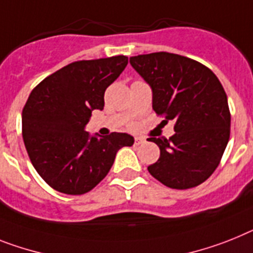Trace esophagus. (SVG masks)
Masks as SVG:
<instances>
[{
	"label": "esophagus",
	"mask_w": 253,
	"mask_h": 253,
	"mask_svg": "<svg viewBox=\"0 0 253 253\" xmlns=\"http://www.w3.org/2000/svg\"><path fill=\"white\" fill-rule=\"evenodd\" d=\"M144 141H145V139L141 136H137L135 137V145H140V144H143Z\"/></svg>",
	"instance_id": "obj_1"
}]
</instances>
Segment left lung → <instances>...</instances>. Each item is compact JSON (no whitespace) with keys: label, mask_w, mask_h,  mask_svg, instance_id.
<instances>
[{"label":"left lung","mask_w":253,"mask_h":253,"mask_svg":"<svg viewBox=\"0 0 253 253\" xmlns=\"http://www.w3.org/2000/svg\"><path fill=\"white\" fill-rule=\"evenodd\" d=\"M130 64L152 88L154 112L175 123L169 139H149L161 150L149 173L172 189L202 184L218 166L230 136L222 84L211 69L177 54L137 55Z\"/></svg>","instance_id":"obj_1"}]
</instances>
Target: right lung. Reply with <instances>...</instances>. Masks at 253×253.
<instances>
[{"instance_id": "add662e5", "label": "right lung", "mask_w": 253, "mask_h": 253, "mask_svg": "<svg viewBox=\"0 0 253 253\" xmlns=\"http://www.w3.org/2000/svg\"><path fill=\"white\" fill-rule=\"evenodd\" d=\"M125 55L74 61L44 78L23 109V140L32 165L44 181L64 194L80 195L108 175L123 146L133 137L125 132L90 135L92 110L104 109V92L120 77Z\"/></svg>"}]
</instances>
